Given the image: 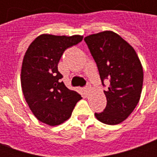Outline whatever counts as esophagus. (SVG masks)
Listing matches in <instances>:
<instances>
[{
    "label": "esophagus",
    "instance_id": "esophagus-1",
    "mask_svg": "<svg viewBox=\"0 0 157 157\" xmlns=\"http://www.w3.org/2000/svg\"><path fill=\"white\" fill-rule=\"evenodd\" d=\"M84 92H85L86 94L90 92V86H86V87H84Z\"/></svg>",
    "mask_w": 157,
    "mask_h": 157
}]
</instances>
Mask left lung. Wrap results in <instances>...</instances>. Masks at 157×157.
<instances>
[{
	"mask_svg": "<svg viewBox=\"0 0 157 157\" xmlns=\"http://www.w3.org/2000/svg\"><path fill=\"white\" fill-rule=\"evenodd\" d=\"M98 69L100 78L109 81L104 91L107 106L95 113L103 124L115 125L124 121L138 104L143 86L141 62L131 45L113 31H103L84 39Z\"/></svg>",
	"mask_w": 157,
	"mask_h": 157,
	"instance_id": "1",
	"label": "left lung"
}]
</instances>
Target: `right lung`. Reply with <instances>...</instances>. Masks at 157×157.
Returning a JSON list of instances; mask_svg holds the SVG:
<instances>
[{
    "mask_svg": "<svg viewBox=\"0 0 157 157\" xmlns=\"http://www.w3.org/2000/svg\"><path fill=\"white\" fill-rule=\"evenodd\" d=\"M83 36L44 33L29 45L22 64L21 85L29 109L39 121L56 126L71 116L81 95L60 82L58 64L66 48L77 44Z\"/></svg>",
    "mask_w": 157,
    "mask_h": 157,
    "instance_id": "obj_1",
    "label": "right lung"
}]
</instances>
